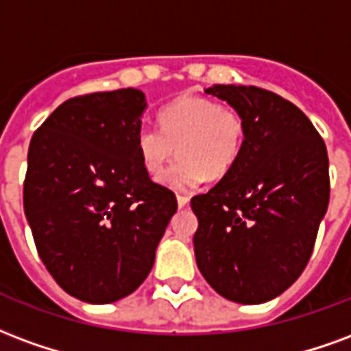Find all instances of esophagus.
Returning <instances> with one entry per match:
<instances>
[{
	"instance_id": "obj_1",
	"label": "esophagus",
	"mask_w": 351,
	"mask_h": 351,
	"mask_svg": "<svg viewBox=\"0 0 351 351\" xmlns=\"http://www.w3.org/2000/svg\"><path fill=\"white\" fill-rule=\"evenodd\" d=\"M178 206L179 207L189 206V196H185V194H178Z\"/></svg>"
}]
</instances>
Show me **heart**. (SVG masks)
Segmentation results:
<instances>
[{"mask_svg": "<svg viewBox=\"0 0 351 351\" xmlns=\"http://www.w3.org/2000/svg\"><path fill=\"white\" fill-rule=\"evenodd\" d=\"M245 144V121L232 108L198 95L179 97L158 114V125L144 123L136 130V151L142 166L158 176L178 145L179 158L160 183L173 191H194L207 173L221 178L239 158Z\"/></svg>", "mask_w": 351, "mask_h": 351, "instance_id": "heart-1", "label": "heart"}]
</instances>
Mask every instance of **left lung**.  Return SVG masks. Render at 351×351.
<instances>
[{
    "label": "left lung",
    "instance_id": "8db88e82",
    "mask_svg": "<svg viewBox=\"0 0 351 351\" xmlns=\"http://www.w3.org/2000/svg\"><path fill=\"white\" fill-rule=\"evenodd\" d=\"M245 121L235 165L191 200L194 254L219 295L260 305L280 295L308 263L329 204V158L311 119L280 95L254 86L206 89Z\"/></svg>",
    "mask_w": 351,
    "mask_h": 351
}]
</instances>
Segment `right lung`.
<instances>
[{
    "label": "right lung",
    "mask_w": 351,
    "mask_h": 351,
    "mask_svg": "<svg viewBox=\"0 0 351 351\" xmlns=\"http://www.w3.org/2000/svg\"><path fill=\"white\" fill-rule=\"evenodd\" d=\"M145 95H82L53 110L27 151L24 211L39 256L73 298L106 305L149 275L178 211L136 151Z\"/></svg>",
    "instance_id": "1"
}]
</instances>
